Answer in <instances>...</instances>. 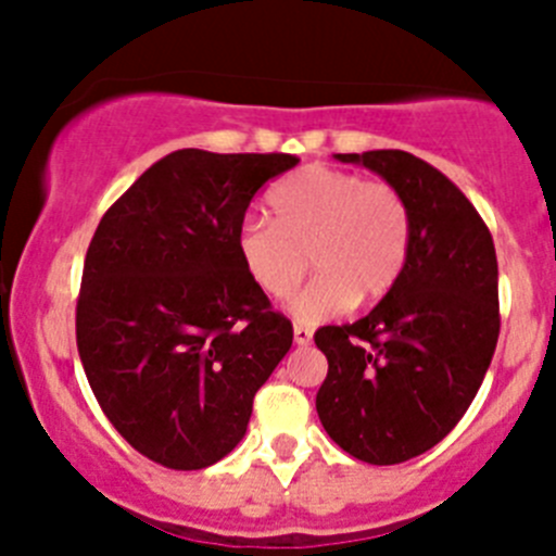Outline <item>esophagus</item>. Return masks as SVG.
<instances>
[{
    "label": "esophagus",
    "mask_w": 556,
    "mask_h": 556,
    "mask_svg": "<svg viewBox=\"0 0 556 556\" xmlns=\"http://www.w3.org/2000/svg\"><path fill=\"white\" fill-rule=\"evenodd\" d=\"M312 342V328L294 326V345H308Z\"/></svg>",
    "instance_id": "1"
}]
</instances>
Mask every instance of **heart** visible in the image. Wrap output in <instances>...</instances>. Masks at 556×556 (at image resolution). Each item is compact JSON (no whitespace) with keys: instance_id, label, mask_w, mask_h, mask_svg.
Instances as JSON below:
<instances>
[{"instance_id":"obj_1","label":"heart","mask_w":556,"mask_h":556,"mask_svg":"<svg viewBox=\"0 0 556 556\" xmlns=\"http://www.w3.org/2000/svg\"><path fill=\"white\" fill-rule=\"evenodd\" d=\"M273 219L250 217L236 230L239 262L264 294L283 301L312 255L314 281L292 301L301 323H320L358 301L384 298L404 275L412 208L390 180L312 164L269 191Z\"/></svg>"}]
</instances>
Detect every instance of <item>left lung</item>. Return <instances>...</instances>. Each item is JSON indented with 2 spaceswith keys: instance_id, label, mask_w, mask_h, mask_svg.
Segmentation results:
<instances>
[{
  "instance_id": "left-lung-1",
  "label": "left lung",
  "mask_w": 556,
  "mask_h": 556,
  "mask_svg": "<svg viewBox=\"0 0 556 556\" xmlns=\"http://www.w3.org/2000/svg\"><path fill=\"white\" fill-rule=\"evenodd\" d=\"M404 191L412 250L367 317L323 326L328 376L317 415L333 443L370 465L434 448L468 412L498 342V262L490 228L443 172L404 150L339 152Z\"/></svg>"
}]
</instances>
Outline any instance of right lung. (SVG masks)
I'll list each match as a JSON object with an SVG mask.
<instances>
[{
	"instance_id": "1",
	"label": "right lung",
	"mask_w": 556,
	"mask_h": 556,
	"mask_svg": "<svg viewBox=\"0 0 556 556\" xmlns=\"http://www.w3.org/2000/svg\"><path fill=\"white\" fill-rule=\"evenodd\" d=\"M289 152L175 150L94 230L77 351L113 429L147 459L200 470L236 448L292 323L239 262L236 230Z\"/></svg>"
}]
</instances>
